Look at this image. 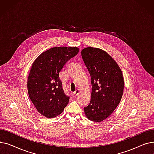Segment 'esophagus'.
I'll return each mask as SVG.
<instances>
[{
    "label": "esophagus",
    "instance_id": "1",
    "mask_svg": "<svg viewBox=\"0 0 154 154\" xmlns=\"http://www.w3.org/2000/svg\"><path fill=\"white\" fill-rule=\"evenodd\" d=\"M79 90H77V91H75L74 93H73V96L74 97H76L79 94Z\"/></svg>",
    "mask_w": 154,
    "mask_h": 154
}]
</instances>
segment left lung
Masks as SVG:
<instances>
[{
  "instance_id": "obj_1",
  "label": "left lung",
  "mask_w": 154,
  "mask_h": 154,
  "mask_svg": "<svg viewBox=\"0 0 154 154\" xmlns=\"http://www.w3.org/2000/svg\"><path fill=\"white\" fill-rule=\"evenodd\" d=\"M81 55L92 83L91 102L84 108L85 114L88 120L102 122L112 114L122 99L123 74L116 60L100 48L86 47Z\"/></svg>"
}]
</instances>
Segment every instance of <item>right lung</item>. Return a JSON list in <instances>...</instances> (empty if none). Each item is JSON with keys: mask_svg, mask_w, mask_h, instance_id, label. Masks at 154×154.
I'll use <instances>...</instances> for the list:
<instances>
[{"mask_svg": "<svg viewBox=\"0 0 154 154\" xmlns=\"http://www.w3.org/2000/svg\"><path fill=\"white\" fill-rule=\"evenodd\" d=\"M79 51L78 47H52L40 54L32 63L27 80L28 94L43 116H58L68 104L69 97L63 92L59 73Z\"/></svg>", "mask_w": 154, "mask_h": 154, "instance_id": "1", "label": "right lung"}]
</instances>
